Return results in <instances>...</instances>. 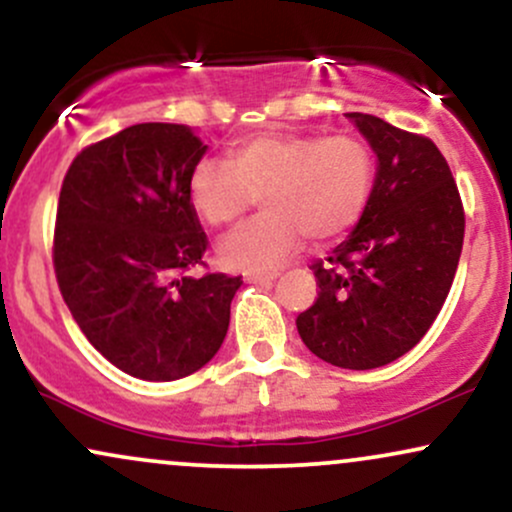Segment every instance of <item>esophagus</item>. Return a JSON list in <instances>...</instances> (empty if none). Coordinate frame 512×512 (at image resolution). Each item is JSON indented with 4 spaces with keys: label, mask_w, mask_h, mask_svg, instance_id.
I'll list each match as a JSON object with an SVG mask.
<instances>
[{
    "label": "esophagus",
    "mask_w": 512,
    "mask_h": 512,
    "mask_svg": "<svg viewBox=\"0 0 512 512\" xmlns=\"http://www.w3.org/2000/svg\"><path fill=\"white\" fill-rule=\"evenodd\" d=\"M276 274H245V281L248 284H272Z\"/></svg>",
    "instance_id": "1"
}]
</instances>
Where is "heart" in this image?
Wrapping results in <instances>:
<instances>
[{"label": "heart", "instance_id": "obj_1", "mask_svg": "<svg viewBox=\"0 0 512 512\" xmlns=\"http://www.w3.org/2000/svg\"><path fill=\"white\" fill-rule=\"evenodd\" d=\"M375 161L354 137L257 134L231 146L226 163L204 158L192 168L187 197L209 226L238 221L262 199L264 214L228 233L219 262L264 274L284 267L303 238L327 243L356 226L373 190Z\"/></svg>", "mask_w": 512, "mask_h": 512}]
</instances>
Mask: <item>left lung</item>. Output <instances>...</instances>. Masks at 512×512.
<instances>
[{"instance_id": "1", "label": "left lung", "mask_w": 512, "mask_h": 512, "mask_svg": "<svg viewBox=\"0 0 512 512\" xmlns=\"http://www.w3.org/2000/svg\"><path fill=\"white\" fill-rule=\"evenodd\" d=\"M375 161L351 236L313 264L317 301L298 315L303 344L349 370L387 366L421 342L448 298L464 211L438 146L375 115L346 113Z\"/></svg>"}]
</instances>
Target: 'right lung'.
I'll return each instance as SVG.
<instances>
[{"label":"right lung","instance_id":"right-lung-1","mask_svg":"<svg viewBox=\"0 0 512 512\" xmlns=\"http://www.w3.org/2000/svg\"><path fill=\"white\" fill-rule=\"evenodd\" d=\"M204 154L192 127L142 122L88 146L64 175L57 284L88 342L132 378H185L226 339L240 276H185L207 250L187 197Z\"/></svg>","mask_w":512,"mask_h":512}]
</instances>
